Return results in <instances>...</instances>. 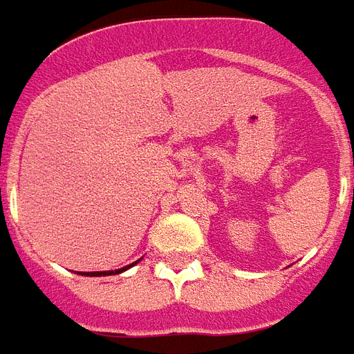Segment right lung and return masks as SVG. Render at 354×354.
Here are the masks:
<instances>
[{"label": "right lung", "instance_id": "add662e5", "mask_svg": "<svg viewBox=\"0 0 354 354\" xmlns=\"http://www.w3.org/2000/svg\"><path fill=\"white\" fill-rule=\"evenodd\" d=\"M134 263H138V261H134ZM134 263H131V266H134ZM131 266L123 267V269H115V271H93V273H83V274H87V277H106V274H117V273H123V271H127Z\"/></svg>", "mask_w": 354, "mask_h": 354}]
</instances>
